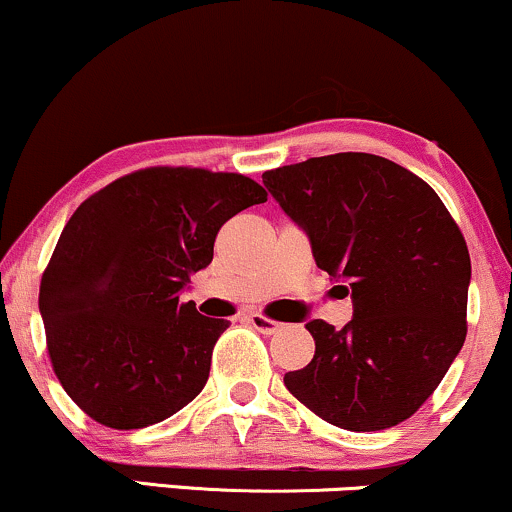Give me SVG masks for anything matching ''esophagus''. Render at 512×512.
Wrapping results in <instances>:
<instances>
[{
    "label": "esophagus",
    "instance_id": "34e87169",
    "mask_svg": "<svg viewBox=\"0 0 512 512\" xmlns=\"http://www.w3.org/2000/svg\"><path fill=\"white\" fill-rule=\"evenodd\" d=\"M248 320H250V325L255 327L257 332H262V334H274V332H279V330H281V322L272 320V317H264V315H250Z\"/></svg>",
    "mask_w": 512,
    "mask_h": 512
}]
</instances>
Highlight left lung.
I'll use <instances>...</instances> for the list:
<instances>
[{
  "instance_id": "obj_1",
  "label": "left lung",
  "mask_w": 512,
  "mask_h": 512,
  "mask_svg": "<svg viewBox=\"0 0 512 512\" xmlns=\"http://www.w3.org/2000/svg\"><path fill=\"white\" fill-rule=\"evenodd\" d=\"M303 228L315 264L351 296L342 330L310 320L308 366L284 375L298 402L346 431L409 419L448 373L467 337L472 262L433 187L373 154L308 158L262 175Z\"/></svg>"
}]
</instances>
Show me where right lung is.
I'll return each mask as SVG.
<instances>
[{"label": "right lung", "instance_id": "obj_1", "mask_svg": "<svg viewBox=\"0 0 512 512\" xmlns=\"http://www.w3.org/2000/svg\"><path fill=\"white\" fill-rule=\"evenodd\" d=\"M267 202L255 180L144 168L91 195L64 226L40 281L48 354L69 397L129 431L168 419L207 385L226 320L180 301L214 257L219 228Z\"/></svg>", "mask_w": 512, "mask_h": 512}]
</instances>
